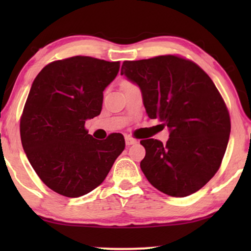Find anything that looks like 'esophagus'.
<instances>
[{
	"instance_id": "obj_1",
	"label": "esophagus",
	"mask_w": 251,
	"mask_h": 251,
	"mask_svg": "<svg viewBox=\"0 0 251 251\" xmlns=\"http://www.w3.org/2000/svg\"><path fill=\"white\" fill-rule=\"evenodd\" d=\"M126 144L128 146L130 145H133V144H137V140L135 138H132V137H126Z\"/></svg>"
}]
</instances>
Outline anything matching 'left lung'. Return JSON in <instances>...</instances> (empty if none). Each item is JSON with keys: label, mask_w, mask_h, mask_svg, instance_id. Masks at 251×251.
I'll use <instances>...</instances> for the list:
<instances>
[{"label": "left lung", "mask_w": 251, "mask_h": 251, "mask_svg": "<svg viewBox=\"0 0 251 251\" xmlns=\"http://www.w3.org/2000/svg\"><path fill=\"white\" fill-rule=\"evenodd\" d=\"M121 75L139 87L149 118L169 130L167 144L140 142L147 180L170 197L195 193L217 173L231 132L228 111L214 82L193 61L171 54L125 61Z\"/></svg>", "instance_id": "8db88e82"}]
</instances>
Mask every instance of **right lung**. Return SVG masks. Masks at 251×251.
<instances>
[{
    "instance_id": "add662e5",
    "label": "right lung",
    "mask_w": 251,
    "mask_h": 251,
    "mask_svg": "<svg viewBox=\"0 0 251 251\" xmlns=\"http://www.w3.org/2000/svg\"><path fill=\"white\" fill-rule=\"evenodd\" d=\"M120 61L76 56L47 65L37 74L20 120L27 159L48 187L78 198L99 186L126 143L121 133L98 140L84 129L100 114L104 90Z\"/></svg>"
}]
</instances>
